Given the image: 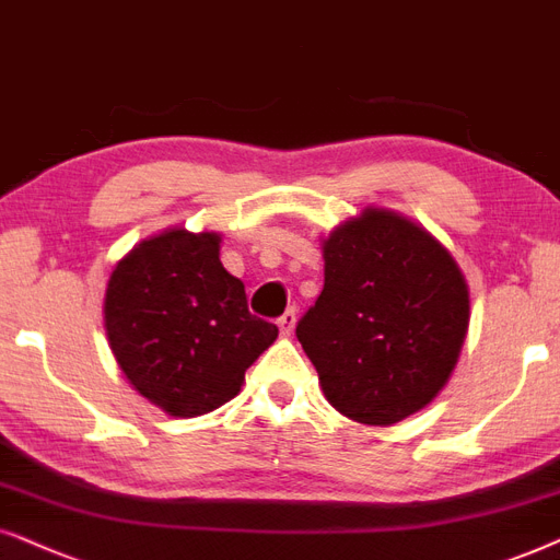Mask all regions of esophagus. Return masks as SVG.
Segmentation results:
<instances>
[{
  "label": "esophagus",
  "instance_id": "esophagus-1",
  "mask_svg": "<svg viewBox=\"0 0 560 560\" xmlns=\"http://www.w3.org/2000/svg\"><path fill=\"white\" fill-rule=\"evenodd\" d=\"M294 325H296V310L292 307V310H287L284 315L279 317V330H281V335H292L294 332Z\"/></svg>",
  "mask_w": 560,
  "mask_h": 560
}]
</instances>
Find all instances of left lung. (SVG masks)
Segmentation results:
<instances>
[{
	"label": "left lung",
	"instance_id": "8db88e82",
	"mask_svg": "<svg viewBox=\"0 0 560 560\" xmlns=\"http://www.w3.org/2000/svg\"><path fill=\"white\" fill-rule=\"evenodd\" d=\"M325 287L296 325L340 415L394 424L448 384L468 330V287L417 222L369 207L323 243Z\"/></svg>",
	"mask_w": 560,
	"mask_h": 560
}]
</instances>
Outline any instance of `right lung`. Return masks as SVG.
I'll return each mask as SVG.
<instances>
[{
  "label": "right lung",
  "mask_w": 560,
  "mask_h": 560,
  "mask_svg": "<svg viewBox=\"0 0 560 560\" xmlns=\"http://www.w3.org/2000/svg\"><path fill=\"white\" fill-rule=\"evenodd\" d=\"M218 233L171 228L136 245L112 271L104 327L119 369L174 417L218 409L279 335L248 312L245 287L225 271Z\"/></svg>",
  "instance_id": "add662e5"
}]
</instances>
